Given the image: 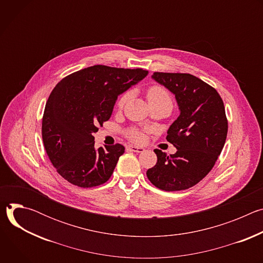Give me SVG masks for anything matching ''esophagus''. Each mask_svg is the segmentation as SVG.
Wrapping results in <instances>:
<instances>
[{"mask_svg":"<svg viewBox=\"0 0 263 263\" xmlns=\"http://www.w3.org/2000/svg\"><path fill=\"white\" fill-rule=\"evenodd\" d=\"M130 151L136 152V153H142L144 151V148L141 146H136V145H129Z\"/></svg>","mask_w":263,"mask_h":263,"instance_id":"esophagus-1","label":"esophagus"}]
</instances>
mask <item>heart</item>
<instances>
[{
  "mask_svg": "<svg viewBox=\"0 0 263 263\" xmlns=\"http://www.w3.org/2000/svg\"><path fill=\"white\" fill-rule=\"evenodd\" d=\"M129 98V92H126L122 95L118 101V106L121 108L125 105ZM146 99L148 103H155V102H170L171 103V97L165 88L159 85H153L149 86L146 90ZM130 138L134 141H140L142 140V135L136 130H132L130 132Z\"/></svg>",
  "mask_w": 263,
  "mask_h": 263,
  "instance_id": "obj_1",
  "label": "heart"
}]
</instances>
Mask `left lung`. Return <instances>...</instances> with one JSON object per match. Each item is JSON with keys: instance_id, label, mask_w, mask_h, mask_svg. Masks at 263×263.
Returning <instances> with one entry per match:
<instances>
[{"instance_id": "left-lung-1", "label": "left lung", "mask_w": 263, "mask_h": 263, "mask_svg": "<svg viewBox=\"0 0 263 263\" xmlns=\"http://www.w3.org/2000/svg\"><path fill=\"white\" fill-rule=\"evenodd\" d=\"M152 78L175 95L180 116L166 136L177 152L167 156L154 149L157 163L146 176L159 190L184 191L206 177L221 152L228 132L223 102L212 86L191 73L156 71Z\"/></svg>"}]
</instances>
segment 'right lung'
<instances>
[{
  "instance_id": "obj_1",
  "label": "right lung",
  "mask_w": 263,
  "mask_h": 263,
  "mask_svg": "<svg viewBox=\"0 0 263 263\" xmlns=\"http://www.w3.org/2000/svg\"><path fill=\"white\" fill-rule=\"evenodd\" d=\"M147 70L93 65L63 78L46 104L42 134L57 173L88 189L109 180L124 145L95 147L93 133L108 121L118 97L141 81Z\"/></svg>"
}]
</instances>
